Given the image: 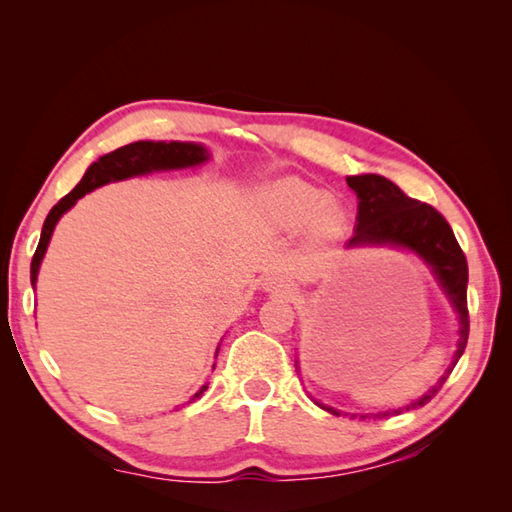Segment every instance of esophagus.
<instances>
[{"mask_svg": "<svg viewBox=\"0 0 512 512\" xmlns=\"http://www.w3.org/2000/svg\"><path fill=\"white\" fill-rule=\"evenodd\" d=\"M264 286H266V290H279V292H288L290 290L288 284H284V281H281L279 277H268L264 281Z\"/></svg>", "mask_w": 512, "mask_h": 512, "instance_id": "obj_1", "label": "esophagus"}]
</instances>
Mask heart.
<instances>
[{
  "instance_id": "1",
  "label": "heart",
  "mask_w": 512,
  "mask_h": 512,
  "mask_svg": "<svg viewBox=\"0 0 512 512\" xmlns=\"http://www.w3.org/2000/svg\"><path fill=\"white\" fill-rule=\"evenodd\" d=\"M259 211L264 220L284 233L310 226L314 237L332 239L341 235L347 215L332 202L330 191L301 178H281L259 193Z\"/></svg>"
}]
</instances>
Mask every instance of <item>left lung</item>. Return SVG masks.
<instances>
[{
    "label": "left lung",
    "instance_id": "left-lung-1",
    "mask_svg": "<svg viewBox=\"0 0 512 512\" xmlns=\"http://www.w3.org/2000/svg\"><path fill=\"white\" fill-rule=\"evenodd\" d=\"M350 189L358 198V215L356 228L347 248L356 246H396L407 248L411 253L422 257L427 266H431L438 284L442 286L444 295L449 297L453 308L458 310L460 317V339L458 350H455L451 367L438 380L436 387H431L420 400L411 402L407 407L378 411V413H347V416L365 418H389L398 416L402 411L416 409L427 405V402L438 394V389L449 378L451 369L460 361L464 354L466 341H469V308H466V284H469V266L462 248L455 239L449 222L433 209L431 204H424L409 198L402 193L394 182L376 176V173H365V176L347 178ZM319 405V402H317ZM323 407V405H319ZM325 411L341 416V411L332 407H323Z\"/></svg>",
    "mask_w": 512,
    "mask_h": 512
}]
</instances>
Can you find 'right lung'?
<instances>
[{
    "label": "right lung",
    "mask_w": 512,
    "mask_h": 512,
    "mask_svg": "<svg viewBox=\"0 0 512 512\" xmlns=\"http://www.w3.org/2000/svg\"><path fill=\"white\" fill-rule=\"evenodd\" d=\"M206 160H209V151H206L202 145L178 143V140H171V143H165V140H158V143H154V140H138V143L125 145L121 149L112 151V154H105L96 162H92L88 171H85V176L81 178V182L76 184L65 198H61L52 206L46 222H43L39 246L35 250V255H32V264H30V284L32 286L37 284L41 259L48 250L54 226H57V222L61 220V215L65 211H70L76 204V200L83 198L85 193L99 189L107 182L143 176V173H151V171L195 167V165H202ZM217 350H220V347H217ZM206 387H209V383L202 385L200 391H195L191 400L200 398L206 391Z\"/></svg>",
    "instance_id": "add662e5"
}]
</instances>
